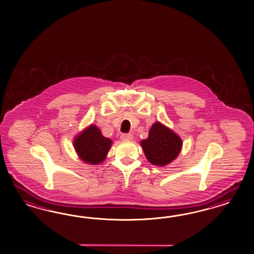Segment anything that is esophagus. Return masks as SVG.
Listing matches in <instances>:
<instances>
[{
	"mask_svg": "<svg viewBox=\"0 0 254 254\" xmlns=\"http://www.w3.org/2000/svg\"><path fill=\"white\" fill-rule=\"evenodd\" d=\"M131 138H132V135L130 133H123L121 135V139L123 141H129V140H131Z\"/></svg>",
	"mask_w": 254,
	"mask_h": 254,
	"instance_id": "1",
	"label": "esophagus"
}]
</instances>
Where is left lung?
<instances>
[{"mask_svg": "<svg viewBox=\"0 0 254 254\" xmlns=\"http://www.w3.org/2000/svg\"><path fill=\"white\" fill-rule=\"evenodd\" d=\"M182 145L179 135L159 122L151 126L148 137L141 141L146 159L157 166H165L175 160Z\"/></svg>", "mask_w": 254, "mask_h": 254, "instance_id": "left-lung-1", "label": "left lung"}]
</instances>
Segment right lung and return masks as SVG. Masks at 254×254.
Instances as JSON below:
<instances>
[{
    "label": "right lung",
    "mask_w": 254,
    "mask_h": 254,
    "mask_svg": "<svg viewBox=\"0 0 254 254\" xmlns=\"http://www.w3.org/2000/svg\"><path fill=\"white\" fill-rule=\"evenodd\" d=\"M112 141L104 137L101 130L94 124L90 125L79 135H77L73 145L81 160L89 164H99L106 159Z\"/></svg>",
    "instance_id": "1"
}]
</instances>
